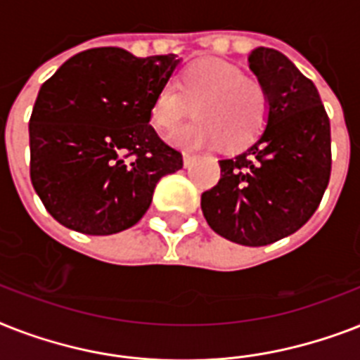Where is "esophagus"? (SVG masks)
<instances>
[{
  "label": "esophagus",
  "mask_w": 360,
  "mask_h": 360,
  "mask_svg": "<svg viewBox=\"0 0 360 360\" xmlns=\"http://www.w3.org/2000/svg\"><path fill=\"white\" fill-rule=\"evenodd\" d=\"M192 160H194V155H192V153H183V162H185V166H191Z\"/></svg>",
  "instance_id": "obj_1"
}]
</instances>
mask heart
I'll return each instance as SVG.
<instances>
[{
    "label": "heart",
    "instance_id": "b5f03b06",
    "mask_svg": "<svg viewBox=\"0 0 360 360\" xmlns=\"http://www.w3.org/2000/svg\"><path fill=\"white\" fill-rule=\"evenodd\" d=\"M196 121L172 138L185 149L222 146L237 149L252 141L269 120L267 89L256 76L220 59H202L188 65L177 78V87L162 86L151 103V123L174 132L192 114Z\"/></svg>",
    "mask_w": 360,
    "mask_h": 360
}]
</instances>
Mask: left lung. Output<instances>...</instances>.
<instances>
[{
	"instance_id": "1",
	"label": "left lung",
	"mask_w": 360,
	"mask_h": 360,
	"mask_svg": "<svg viewBox=\"0 0 360 360\" xmlns=\"http://www.w3.org/2000/svg\"><path fill=\"white\" fill-rule=\"evenodd\" d=\"M248 67L267 89V124L245 151L219 160L220 181L202 194V211L224 239L265 246L316 213L330 177V123L314 82L284 53L259 46Z\"/></svg>"
}]
</instances>
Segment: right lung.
<instances>
[{"mask_svg": "<svg viewBox=\"0 0 360 360\" xmlns=\"http://www.w3.org/2000/svg\"><path fill=\"white\" fill-rule=\"evenodd\" d=\"M179 63L175 53L91 48L42 84L30 120V175L59 224L120 233L146 214L158 181L183 168V155L149 124L155 93Z\"/></svg>", "mask_w": 360, "mask_h": 360, "instance_id": "add662e5", "label": "right lung"}]
</instances>
